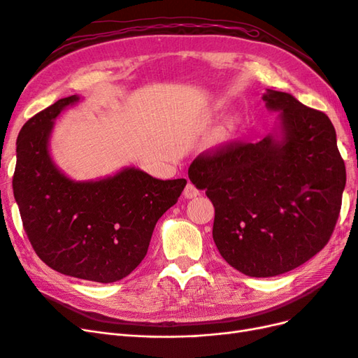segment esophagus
Instances as JSON below:
<instances>
[{"instance_id":"esophagus-1","label":"esophagus","mask_w":358,"mask_h":358,"mask_svg":"<svg viewBox=\"0 0 358 358\" xmlns=\"http://www.w3.org/2000/svg\"><path fill=\"white\" fill-rule=\"evenodd\" d=\"M199 194H200V191L191 182H188L185 189H183V196H185V199H194V197H197Z\"/></svg>"}]
</instances>
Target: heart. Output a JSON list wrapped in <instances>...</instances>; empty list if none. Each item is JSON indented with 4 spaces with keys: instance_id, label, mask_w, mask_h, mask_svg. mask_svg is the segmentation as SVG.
<instances>
[{
    "instance_id": "obj_1",
    "label": "heart",
    "mask_w": 358,
    "mask_h": 358,
    "mask_svg": "<svg viewBox=\"0 0 358 358\" xmlns=\"http://www.w3.org/2000/svg\"><path fill=\"white\" fill-rule=\"evenodd\" d=\"M231 128H233V121H229L225 127L220 128L218 131L215 133V140H216V142H225L227 137H229V134H230V129Z\"/></svg>"
}]
</instances>
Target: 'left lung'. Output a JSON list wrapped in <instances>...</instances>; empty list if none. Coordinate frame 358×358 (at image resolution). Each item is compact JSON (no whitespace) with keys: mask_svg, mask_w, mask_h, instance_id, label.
Listing matches in <instances>:
<instances>
[{"mask_svg":"<svg viewBox=\"0 0 358 358\" xmlns=\"http://www.w3.org/2000/svg\"><path fill=\"white\" fill-rule=\"evenodd\" d=\"M280 134L203 152L188 169L215 208L213 241L222 258L252 278L282 275L327 245L339 218L345 162L326 113L267 90Z\"/></svg>","mask_w":358,"mask_h":358,"instance_id":"1","label":"left lung"}]
</instances>
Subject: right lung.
Listing matches in <instances>:
<instances>
[{
	"mask_svg": "<svg viewBox=\"0 0 358 358\" xmlns=\"http://www.w3.org/2000/svg\"><path fill=\"white\" fill-rule=\"evenodd\" d=\"M79 96L61 99L25 122L17 136L13 194L28 239L57 272L110 284L145 258L157 221L187 185L136 167L109 178L76 182L55 166L49 137L55 117Z\"/></svg>",
	"mask_w": 358,
	"mask_h": 358,
	"instance_id": "obj_1",
	"label": "right lung"
}]
</instances>
